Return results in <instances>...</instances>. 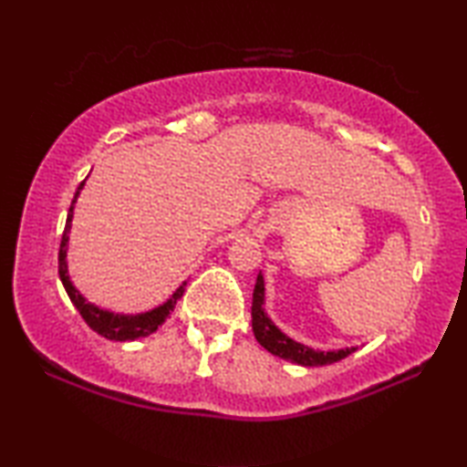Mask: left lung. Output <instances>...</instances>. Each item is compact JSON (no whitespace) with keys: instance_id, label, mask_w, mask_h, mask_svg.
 <instances>
[{"instance_id":"8db88e82","label":"left lung","mask_w":467,"mask_h":467,"mask_svg":"<svg viewBox=\"0 0 467 467\" xmlns=\"http://www.w3.org/2000/svg\"><path fill=\"white\" fill-rule=\"evenodd\" d=\"M264 300H265V288H264V275H257L255 290H253V305H251V326L255 339L262 344L267 352H272L274 357H280L284 360L296 362L300 367H323V365H334V362L346 358L348 354H352L357 348H342V350H313V348L298 344L295 339L288 337L286 334L274 326L272 319L267 317L264 311Z\"/></svg>"}]
</instances>
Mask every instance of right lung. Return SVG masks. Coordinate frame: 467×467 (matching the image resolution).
Masks as SVG:
<instances>
[{"label":"right lung","mask_w":467,"mask_h":467,"mask_svg":"<svg viewBox=\"0 0 467 467\" xmlns=\"http://www.w3.org/2000/svg\"><path fill=\"white\" fill-rule=\"evenodd\" d=\"M84 187V181L78 187V192L72 200V205H69L67 212V220H66V228H63L61 234V244H59V278L63 288H66L69 300H72L74 306L80 311L82 319L88 323V327L97 331L99 336L107 337V339H115V342H130V339H138V337H146L150 334L162 326L167 317L171 315V311L175 309L177 300L183 296L187 282L181 284V286L172 292V296L167 300V303L156 306L152 311L146 313H138V315H119V313H110L107 309H100V306L92 305L86 300L80 292L76 290V286L69 280L67 275V241H69V228H72V216H74V203L78 200Z\"/></svg>","instance_id":"right-lung-1"}]
</instances>
